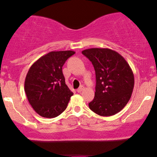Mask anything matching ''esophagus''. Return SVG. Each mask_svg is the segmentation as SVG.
<instances>
[{"instance_id":"obj_1","label":"esophagus","mask_w":157,"mask_h":157,"mask_svg":"<svg viewBox=\"0 0 157 157\" xmlns=\"http://www.w3.org/2000/svg\"><path fill=\"white\" fill-rule=\"evenodd\" d=\"M83 89H84L83 86H80V87L79 88V89H77V92H78V93H80V92H81V91H82Z\"/></svg>"}]
</instances>
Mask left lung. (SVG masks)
<instances>
[{"label": "left lung", "instance_id": "8db88e82", "mask_svg": "<svg viewBox=\"0 0 157 157\" xmlns=\"http://www.w3.org/2000/svg\"><path fill=\"white\" fill-rule=\"evenodd\" d=\"M92 63L96 75L94 98L89 109L102 117L120 112L130 100L134 77L129 64L118 52L105 48H91L82 52Z\"/></svg>", "mask_w": 157, "mask_h": 157}]
</instances>
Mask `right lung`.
<instances>
[{
	"label": "right lung",
	"instance_id": "right-lung-1",
	"mask_svg": "<svg viewBox=\"0 0 157 157\" xmlns=\"http://www.w3.org/2000/svg\"><path fill=\"white\" fill-rule=\"evenodd\" d=\"M74 51L50 52L29 69L24 90L35 112L46 118L59 116L66 110L73 92L65 82L62 67Z\"/></svg>",
	"mask_w": 157,
	"mask_h": 157
}]
</instances>
